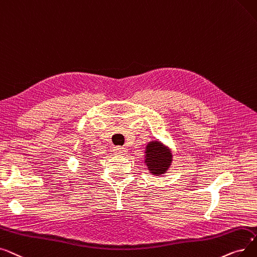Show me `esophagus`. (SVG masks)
<instances>
[{"mask_svg":"<svg viewBox=\"0 0 257 257\" xmlns=\"http://www.w3.org/2000/svg\"><path fill=\"white\" fill-rule=\"evenodd\" d=\"M114 152L117 155H125L127 153L126 150L124 148H121V146H116V148L114 149Z\"/></svg>","mask_w":257,"mask_h":257,"instance_id":"1","label":"esophagus"}]
</instances>
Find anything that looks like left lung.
Segmentation results:
<instances>
[{
    "label": "left lung",
    "instance_id": "left-lung-1",
    "mask_svg": "<svg viewBox=\"0 0 257 257\" xmlns=\"http://www.w3.org/2000/svg\"><path fill=\"white\" fill-rule=\"evenodd\" d=\"M150 173L155 176L165 174L173 162L172 152L159 141H151L146 146L145 161Z\"/></svg>",
    "mask_w": 257,
    "mask_h": 257
}]
</instances>
